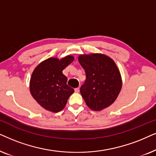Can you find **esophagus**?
I'll use <instances>...</instances> for the list:
<instances>
[{"label":"esophagus","mask_w":156,"mask_h":156,"mask_svg":"<svg viewBox=\"0 0 156 156\" xmlns=\"http://www.w3.org/2000/svg\"><path fill=\"white\" fill-rule=\"evenodd\" d=\"M80 91V88H75V92L76 93H78Z\"/></svg>","instance_id":"34e87169"}]
</instances>
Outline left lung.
Masks as SVG:
<instances>
[{
  "instance_id": "8db88e82",
  "label": "left lung",
  "mask_w": 156,
  "mask_h": 156,
  "mask_svg": "<svg viewBox=\"0 0 156 156\" xmlns=\"http://www.w3.org/2000/svg\"><path fill=\"white\" fill-rule=\"evenodd\" d=\"M78 61L86 75L80 90L86 105L94 111L109 107L122 88L121 75L115 61L102 53L81 54Z\"/></svg>"
}]
</instances>
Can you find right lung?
Listing matches in <instances>:
<instances>
[{
    "label": "right lung",
    "instance_id": "obj_1",
    "mask_svg": "<svg viewBox=\"0 0 156 156\" xmlns=\"http://www.w3.org/2000/svg\"><path fill=\"white\" fill-rule=\"evenodd\" d=\"M73 60L70 55L61 59L51 57L39 63L33 71L29 86L30 94L46 111H62L73 93V88L67 85V77L63 74V70Z\"/></svg>",
    "mask_w": 156,
    "mask_h": 156
}]
</instances>
